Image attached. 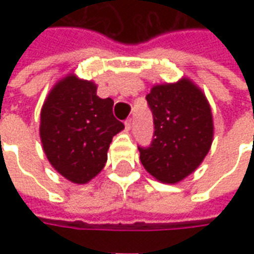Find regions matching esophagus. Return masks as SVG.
Segmentation results:
<instances>
[{
	"instance_id": "esophagus-1",
	"label": "esophagus",
	"mask_w": 254,
	"mask_h": 254,
	"mask_svg": "<svg viewBox=\"0 0 254 254\" xmlns=\"http://www.w3.org/2000/svg\"><path fill=\"white\" fill-rule=\"evenodd\" d=\"M132 127H133V120L132 118H127V121H125V129H127V130H130Z\"/></svg>"
}]
</instances>
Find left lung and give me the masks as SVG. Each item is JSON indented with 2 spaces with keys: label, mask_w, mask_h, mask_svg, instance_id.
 Masks as SVG:
<instances>
[{
  "label": "left lung",
  "mask_w": 254,
  "mask_h": 254,
  "mask_svg": "<svg viewBox=\"0 0 254 254\" xmlns=\"http://www.w3.org/2000/svg\"><path fill=\"white\" fill-rule=\"evenodd\" d=\"M154 118L148 147H138L140 160L151 176L165 184L181 181L197 169L212 144V114L205 96L184 78L156 85L147 96Z\"/></svg>",
  "instance_id": "left-lung-1"
}]
</instances>
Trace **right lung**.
Returning <instances> with one entry per match:
<instances>
[{"instance_id": "1", "label": "right lung", "mask_w": 254, "mask_h": 254, "mask_svg": "<svg viewBox=\"0 0 254 254\" xmlns=\"http://www.w3.org/2000/svg\"><path fill=\"white\" fill-rule=\"evenodd\" d=\"M111 98L100 99L91 81L67 76L52 89L41 113V138L47 159L74 184L94 178L107 162V149L124 124Z\"/></svg>"}]
</instances>
